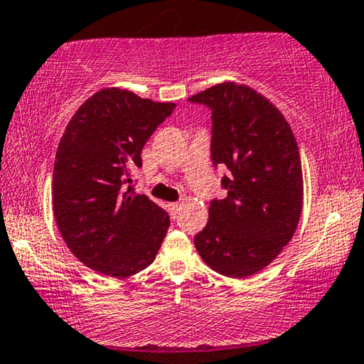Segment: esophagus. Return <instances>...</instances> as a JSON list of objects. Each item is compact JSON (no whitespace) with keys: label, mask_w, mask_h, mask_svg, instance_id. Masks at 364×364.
Masks as SVG:
<instances>
[{"label":"esophagus","mask_w":364,"mask_h":364,"mask_svg":"<svg viewBox=\"0 0 364 364\" xmlns=\"http://www.w3.org/2000/svg\"><path fill=\"white\" fill-rule=\"evenodd\" d=\"M182 207V203H178V202H172V203H168V210H171V215L176 218L177 217V212H178V208Z\"/></svg>","instance_id":"obj_1"}]
</instances>
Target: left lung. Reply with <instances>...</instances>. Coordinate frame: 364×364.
I'll return each mask as SVG.
<instances>
[{"label":"left lung","mask_w":364,"mask_h":364,"mask_svg":"<svg viewBox=\"0 0 364 364\" xmlns=\"http://www.w3.org/2000/svg\"><path fill=\"white\" fill-rule=\"evenodd\" d=\"M188 101L212 109V161L227 166V197L212 200L193 243L212 270L248 278L270 265L300 222L298 144L278 107L247 84L220 82Z\"/></svg>","instance_id":"1"}]
</instances>
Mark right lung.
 Listing matches in <instances>:
<instances>
[{
  "instance_id": "1",
  "label": "right lung",
  "mask_w": 364,
  "mask_h": 364,
  "mask_svg": "<svg viewBox=\"0 0 364 364\" xmlns=\"http://www.w3.org/2000/svg\"><path fill=\"white\" fill-rule=\"evenodd\" d=\"M173 102L104 87L68 122L53 172V210L61 237L84 265L127 278L147 268L171 218L144 193H134L131 168Z\"/></svg>"
}]
</instances>
